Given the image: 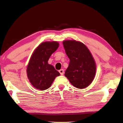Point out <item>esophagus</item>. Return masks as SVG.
Wrapping results in <instances>:
<instances>
[{
	"label": "esophagus",
	"mask_w": 123,
	"mask_h": 123,
	"mask_svg": "<svg viewBox=\"0 0 123 123\" xmlns=\"http://www.w3.org/2000/svg\"><path fill=\"white\" fill-rule=\"evenodd\" d=\"M59 72H60V74H61V75H63V74H64V70H63V69H61V70H60L59 71Z\"/></svg>",
	"instance_id": "34e87169"
}]
</instances>
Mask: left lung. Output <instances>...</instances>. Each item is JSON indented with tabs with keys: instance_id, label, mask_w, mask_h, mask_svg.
<instances>
[{
	"instance_id": "1",
	"label": "left lung",
	"mask_w": 123,
	"mask_h": 123,
	"mask_svg": "<svg viewBox=\"0 0 123 123\" xmlns=\"http://www.w3.org/2000/svg\"><path fill=\"white\" fill-rule=\"evenodd\" d=\"M63 44L70 59L64 75L74 87L79 89L87 87L93 81L96 71L92 54L87 47L79 41L66 40Z\"/></svg>"
}]
</instances>
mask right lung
I'll return each instance as SVG.
<instances>
[{
    "instance_id": "obj_1",
    "label": "right lung",
    "mask_w": 123,
    "mask_h": 123,
    "mask_svg": "<svg viewBox=\"0 0 123 123\" xmlns=\"http://www.w3.org/2000/svg\"><path fill=\"white\" fill-rule=\"evenodd\" d=\"M59 44L55 41L44 42L34 51L27 68V75L34 87L44 90L51 87L55 78L60 73L48 63L52 53L58 48Z\"/></svg>"
}]
</instances>
